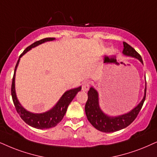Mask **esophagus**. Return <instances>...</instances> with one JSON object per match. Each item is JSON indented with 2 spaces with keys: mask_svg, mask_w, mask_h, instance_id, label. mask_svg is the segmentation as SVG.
<instances>
[{
  "mask_svg": "<svg viewBox=\"0 0 157 157\" xmlns=\"http://www.w3.org/2000/svg\"><path fill=\"white\" fill-rule=\"evenodd\" d=\"M89 88H90V83H89L88 81H85L82 83V90L83 91H88L89 90Z\"/></svg>",
  "mask_w": 157,
  "mask_h": 157,
  "instance_id": "1",
  "label": "esophagus"
}]
</instances>
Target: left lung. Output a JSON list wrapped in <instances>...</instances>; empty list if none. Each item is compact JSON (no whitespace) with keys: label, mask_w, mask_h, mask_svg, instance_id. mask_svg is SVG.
Instances as JSON below:
<instances>
[{"label":"left lung","mask_w":157,"mask_h":157,"mask_svg":"<svg viewBox=\"0 0 157 157\" xmlns=\"http://www.w3.org/2000/svg\"><path fill=\"white\" fill-rule=\"evenodd\" d=\"M124 48L122 53L128 56L134 57L138 59L144 64L140 55L133 48L125 42H123ZM146 85L144 90V96L142 101L133 109L126 114L117 117H110L103 112L99 106L98 93L96 89L90 87L88 92V101L85 106V114L90 124L99 131L104 132H112L120 130L130 125L137 117L138 113L141 109L146 98Z\"/></svg>","instance_id":"1"}]
</instances>
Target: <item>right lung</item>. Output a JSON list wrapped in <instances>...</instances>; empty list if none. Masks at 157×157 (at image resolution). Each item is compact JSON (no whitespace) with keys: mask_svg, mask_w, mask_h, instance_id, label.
Wrapping results in <instances>:
<instances>
[{"mask_svg":"<svg viewBox=\"0 0 157 157\" xmlns=\"http://www.w3.org/2000/svg\"><path fill=\"white\" fill-rule=\"evenodd\" d=\"M54 37H46V38L42 39L40 40L36 41L34 43L29 45L23 51L19 56V60H18L17 65L15 67L14 74L12 79V84H11V96H12L13 102L14 104L18 114H19L20 117L29 124V126L37 129H48L51 128L56 126L62 120L64 116L66 114V112L68 108V106L72 102L73 98H75L77 93L81 90V86L78 88L71 89L65 92L63 96L61 97L57 104L53 107L51 109L48 111L46 112L40 113V114H35V113L29 112L25 109L24 107L21 106L20 103L18 101L17 95H16L15 90V74L16 70L19 64V60L22 56L31 50L33 48H35L37 45L42 44V43L47 42V41L54 40Z\"/></svg>","mask_w":157,"mask_h":157,"instance_id":"obj_1","label":"right lung"}]
</instances>
